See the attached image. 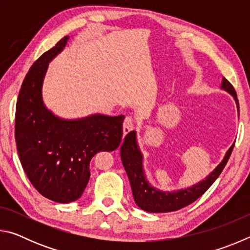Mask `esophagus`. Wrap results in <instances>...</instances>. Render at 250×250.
Returning a JSON list of instances; mask_svg holds the SVG:
<instances>
[{
    "mask_svg": "<svg viewBox=\"0 0 250 250\" xmlns=\"http://www.w3.org/2000/svg\"><path fill=\"white\" fill-rule=\"evenodd\" d=\"M134 126V122H133V119L131 117H125V119L124 121V133L126 134L129 133L131 130L133 129Z\"/></svg>",
    "mask_w": 250,
    "mask_h": 250,
    "instance_id": "esophagus-1",
    "label": "esophagus"
}]
</instances>
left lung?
Returning a JSON list of instances; mask_svg holds the SVG:
<instances>
[{"instance_id": "1", "label": "left lung", "mask_w": 250, "mask_h": 250, "mask_svg": "<svg viewBox=\"0 0 250 250\" xmlns=\"http://www.w3.org/2000/svg\"><path fill=\"white\" fill-rule=\"evenodd\" d=\"M221 88L234 97L239 112L238 99L231 83L223 77ZM234 146L235 143L228 149L222 162L206 176L205 180L192 185L191 188H181L172 192H163L151 186L147 182L145 170H143V155L137 142V133L135 131H130L125 135L124 143L120 147V155L126 175L129 177L134 202L141 209L149 213H167V211H174L192 204L209 188V186L221 174L229 159Z\"/></svg>"}]
</instances>
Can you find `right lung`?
<instances>
[{
    "mask_svg": "<svg viewBox=\"0 0 250 250\" xmlns=\"http://www.w3.org/2000/svg\"><path fill=\"white\" fill-rule=\"evenodd\" d=\"M69 40L65 36L34 62L21 87L15 113V141L23 170L42 195L70 203L83 195L89 163L100 151L120 146L125 116L92 115L62 119L46 108L42 95L48 64Z\"/></svg>",
    "mask_w": 250,
    "mask_h": 250,
    "instance_id": "add662e5",
    "label": "right lung"
}]
</instances>
